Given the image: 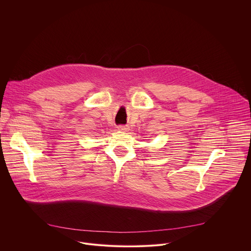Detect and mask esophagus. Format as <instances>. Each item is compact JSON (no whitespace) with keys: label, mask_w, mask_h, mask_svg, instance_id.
<instances>
[{"label":"esophagus","mask_w":251,"mask_h":251,"mask_svg":"<svg viewBox=\"0 0 251 251\" xmlns=\"http://www.w3.org/2000/svg\"><path fill=\"white\" fill-rule=\"evenodd\" d=\"M117 128H118V130H120V131H127V130L129 129V127H128L127 125H119Z\"/></svg>","instance_id":"1"}]
</instances>
